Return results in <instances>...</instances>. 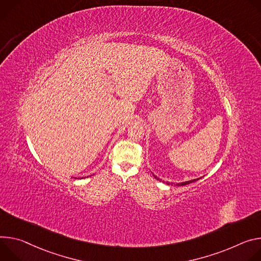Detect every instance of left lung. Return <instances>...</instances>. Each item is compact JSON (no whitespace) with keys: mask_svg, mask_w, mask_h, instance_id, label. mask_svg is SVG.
Listing matches in <instances>:
<instances>
[{"mask_svg":"<svg viewBox=\"0 0 261 261\" xmlns=\"http://www.w3.org/2000/svg\"><path fill=\"white\" fill-rule=\"evenodd\" d=\"M158 180H160V181H162V179H160L158 176H155V175H153ZM198 179H200V178H196V179H193V180H189V181H185V182H179V184H173V182H171V185H174V186H186V185H189V184H191V182H194V181H196V180H198ZM167 185H170L169 182H167Z\"/></svg>","mask_w":261,"mask_h":261,"instance_id":"left-lung-1","label":"left lung"}]
</instances>
